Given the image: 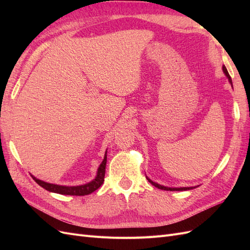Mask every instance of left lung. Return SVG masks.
<instances>
[{
    "label": "left lung",
    "instance_id": "obj_1",
    "mask_svg": "<svg viewBox=\"0 0 250 250\" xmlns=\"http://www.w3.org/2000/svg\"><path fill=\"white\" fill-rule=\"evenodd\" d=\"M222 69H223V72H224V74L226 75V77L229 78V82H230V84L232 85V83H231V78H230V76H229V72H228V70H226V67L223 65L222 66ZM147 179H148V181L149 183L151 184V185H153L155 188H161V190H164V191H187V190H192V188H197V187H184V188H168V187H165V186H162V185H158V184H156V183H154V181H152L151 179H149L148 177H147Z\"/></svg>",
    "mask_w": 250,
    "mask_h": 250
}]
</instances>
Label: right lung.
<instances>
[{
	"instance_id": "1",
	"label": "right lung",
	"mask_w": 250,
	"mask_h": 250,
	"mask_svg": "<svg viewBox=\"0 0 250 250\" xmlns=\"http://www.w3.org/2000/svg\"><path fill=\"white\" fill-rule=\"evenodd\" d=\"M106 162H107V156H106V152H105L103 161L100 164L99 168H98L97 175H96L95 179L90 181V183H88V184L81 185V186H75V187L59 186V185L46 183V181H42L41 179H37L33 175H31V176L36 181V184H39L42 188H46V190L49 191V192L62 194V195L84 196V195H88L90 193L95 192L97 188H99L101 187V185L103 184L104 176H105V167H106Z\"/></svg>"
}]
</instances>
